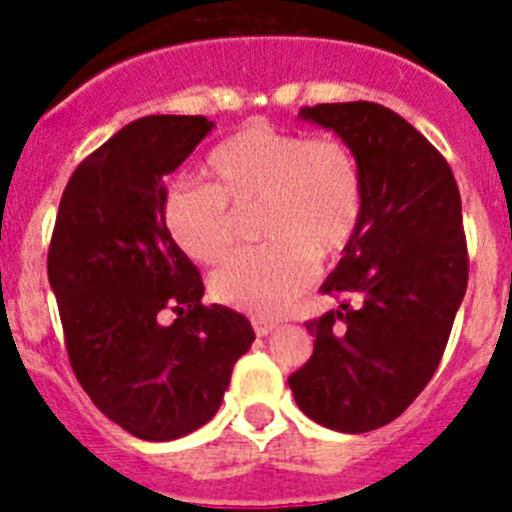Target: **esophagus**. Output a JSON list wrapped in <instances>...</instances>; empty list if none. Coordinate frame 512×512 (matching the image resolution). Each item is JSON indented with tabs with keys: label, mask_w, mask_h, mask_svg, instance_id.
I'll return each instance as SVG.
<instances>
[{
	"label": "esophagus",
	"mask_w": 512,
	"mask_h": 512,
	"mask_svg": "<svg viewBox=\"0 0 512 512\" xmlns=\"http://www.w3.org/2000/svg\"><path fill=\"white\" fill-rule=\"evenodd\" d=\"M277 328L274 320H264V318H253V330H256V336H269L271 330Z\"/></svg>",
	"instance_id": "obj_1"
}]
</instances>
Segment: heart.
<instances>
[{
  "label": "heart",
  "mask_w": 512,
  "mask_h": 512,
  "mask_svg": "<svg viewBox=\"0 0 512 512\" xmlns=\"http://www.w3.org/2000/svg\"><path fill=\"white\" fill-rule=\"evenodd\" d=\"M207 187L171 184L161 220L171 243L197 264H215L235 238V212L259 207L266 243L233 253L212 274L220 305L277 318L315 279V261L341 259L364 217V176L338 138L246 125L220 140L202 166Z\"/></svg>",
  "instance_id": "obj_1"
}]
</instances>
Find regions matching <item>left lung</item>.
<instances>
[{
    "label": "left lung",
    "instance_id": "1",
    "mask_svg": "<svg viewBox=\"0 0 512 512\" xmlns=\"http://www.w3.org/2000/svg\"><path fill=\"white\" fill-rule=\"evenodd\" d=\"M300 117L354 151L364 217L320 287L341 307L305 323L315 348L289 387L315 423L366 433L408 410L449 343L469 277L459 187L446 158L382 104H315Z\"/></svg>",
    "mask_w": 512,
    "mask_h": 512
}]
</instances>
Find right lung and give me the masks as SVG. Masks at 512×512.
I'll list each match as a JSON object with an SVG mask.
<instances>
[{
    "mask_svg": "<svg viewBox=\"0 0 512 512\" xmlns=\"http://www.w3.org/2000/svg\"><path fill=\"white\" fill-rule=\"evenodd\" d=\"M212 128L202 115H148L117 130L71 174L48 248L71 369L143 441L202 428L256 338L246 315L202 305L200 271L161 220L164 179Z\"/></svg>",
    "mask_w": 512,
    "mask_h": 512,
    "instance_id": "obj_1",
    "label": "right lung"
}]
</instances>
